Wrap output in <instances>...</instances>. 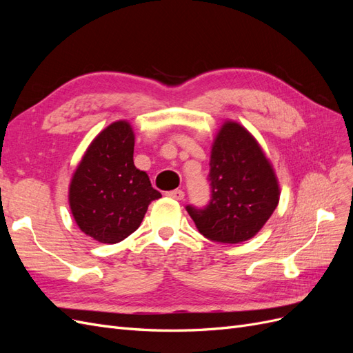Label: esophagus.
Instances as JSON below:
<instances>
[{
  "instance_id": "1",
  "label": "esophagus",
  "mask_w": 353,
  "mask_h": 353,
  "mask_svg": "<svg viewBox=\"0 0 353 353\" xmlns=\"http://www.w3.org/2000/svg\"><path fill=\"white\" fill-rule=\"evenodd\" d=\"M166 196H168V197H170V199H175V200H183V199H184V191H183V190L168 191Z\"/></svg>"
}]
</instances>
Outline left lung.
Here are the masks:
<instances>
[{
    "label": "left lung",
    "mask_w": 353,
    "mask_h": 353,
    "mask_svg": "<svg viewBox=\"0 0 353 353\" xmlns=\"http://www.w3.org/2000/svg\"><path fill=\"white\" fill-rule=\"evenodd\" d=\"M212 200L205 209L187 206L209 240L237 244L258 234L280 201V184L270 159L243 125L225 121L212 143Z\"/></svg>",
    "instance_id": "left-lung-1"
}]
</instances>
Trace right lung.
I'll use <instances>...</instances> for the list:
<instances>
[{
    "instance_id": "right-lung-1",
    "label": "right lung",
    "mask_w": 353,
    "mask_h": 353,
    "mask_svg": "<svg viewBox=\"0 0 353 353\" xmlns=\"http://www.w3.org/2000/svg\"><path fill=\"white\" fill-rule=\"evenodd\" d=\"M135 134L117 121L94 138L74 169L69 206L79 230L99 243L114 244L140 227L153 200L162 197L134 165Z\"/></svg>"
}]
</instances>
